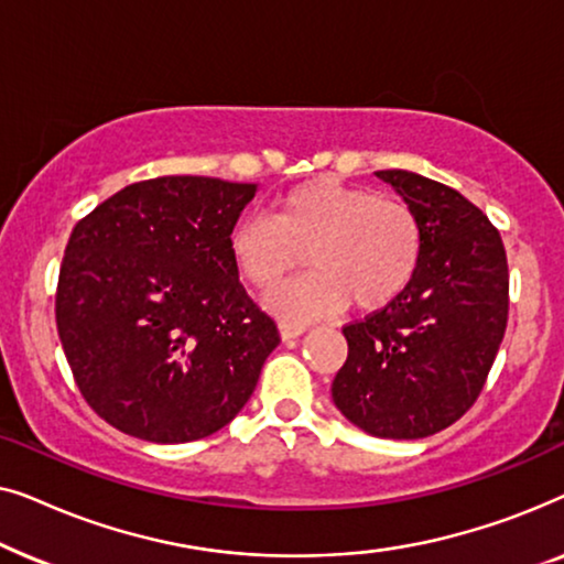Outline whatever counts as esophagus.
I'll return each mask as SVG.
<instances>
[{"label": "esophagus", "mask_w": 564, "mask_h": 564, "mask_svg": "<svg viewBox=\"0 0 564 564\" xmlns=\"http://www.w3.org/2000/svg\"><path fill=\"white\" fill-rule=\"evenodd\" d=\"M305 330H307L305 323H288V321L280 323V336H282V341H290V338L303 336Z\"/></svg>", "instance_id": "1"}]
</instances>
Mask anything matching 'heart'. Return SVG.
<instances>
[{
  "mask_svg": "<svg viewBox=\"0 0 564 564\" xmlns=\"http://www.w3.org/2000/svg\"><path fill=\"white\" fill-rule=\"evenodd\" d=\"M238 274L269 292L303 264V280L267 297L284 321H311L351 300L357 311H377L403 292L419 272L423 228L403 199L375 195L336 180L297 184L269 205V218L249 215L228 234Z\"/></svg>",
  "mask_w": 564,
  "mask_h": 564,
  "instance_id": "b5f03b06",
  "label": "heart"
}]
</instances>
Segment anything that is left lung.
I'll return each mask as SVG.
<instances>
[{
  "label": "left lung",
  "mask_w": 564,
  "mask_h": 564,
  "mask_svg": "<svg viewBox=\"0 0 564 564\" xmlns=\"http://www.w3.org/2000/svg\"><path fill=\"white\" fill-rule=\"evenodd\" d=\"M423 228L419 272L400 295L344 328L349 357L330 384L346 421L380 438H423L467 413L508 321L500 234L457 189L426 176L375 172Z\"/></svg>",
  "instance_id": "obj_1"
}]
</instances>
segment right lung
Wrapping results in <instances>:
<instances>
[{"label":"right lung","mask_w":564,"mask_h":564,"mask_svg":"<svg viewBox=\"0 0 564 564\" xmlns=\"http://www.w3.org/2000/svg\"><path fill=\"white\" fill-rule=\"evenodd\" d=\"M259 184L159 176L76 223L56 326L82 395L110 426L184 444L228 426L280 344L238 282L228 234Z\"/></svg>","instance_id":"obj_1"}]
</instances>
